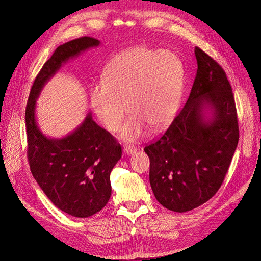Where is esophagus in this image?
<instances>
[{
	"mask_svg": "<svg viewBox=\"0 0 261 261\" xmlns=\"http://www.w3.org/2000/svg\"><path fill=\"white\" fill-rule=\"evenodd\" d=\"M137 152V148L134 146H125L124 147V153L127 154V155H132V154H135Z\"/></svg>",
	"mask_w": 261,
	"mask_h": 261,
	"instance_id": "obj_1",
	"label": "esophagus"
}]
</instances>
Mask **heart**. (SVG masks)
Returning <instances> with one entry per match:
<instances>
[{"label": "heart", "mask_w": 261, "mask_h": 261, "mask_svg": "<svg viewBox=\"0 0 261 261\" xmlns=\"http://www.w3.org/2000/svg\"><path fill=\"white\" fill-rule=\"evenodd\" d=\"M183 81L182 60L175 53L134 47L115 56L106 69L105 81L91 86V105L112 132L120 130L130 108L132 115L122 138L132 143L144 137L147 126L160 131L174 120Z\"/></svg>", "instance_id": "obj_1"}]
</instances>
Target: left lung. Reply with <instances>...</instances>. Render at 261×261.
I'll return each mask as SVG.
<instances>
[{
	"label": "left lung",
	"mask_w": 261,
	"mask_h": 261,
	"mask_svg": "<svg viewBox=\"0 0 261 261\" xmlns=\"http://www.w3.org/2000/svg\"><path fill=\"white\" fill-rule=\"evenodd\" d=\"M194 54L198 69L187 103L166 134L144 148L154 196L178 213L205 204L218 192L240 138L226 72L200 48Z\"/></svg>",
	"instance_id": "8db88e82"
}]
</instances>
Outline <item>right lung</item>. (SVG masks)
Segmentation results:
<instances>
[{
    "label": "right lung",
    "mask_w": 261,
    "mask_h": 261,
    "mask_svg": "<svg viewBox=\"0 0 261 261\" xmlns=\"http://www.w3.org/2000/svg\"><path fill=\"white\" fill-rule=\"evenodd\" d=\"M99 45L96 39L83 37L57 47L35 77L25 112L31 173L57 208L76 218H88L107 205L110 171L122 156V147L96 124L91 112L69 135L47 137L37 123L35 107L43 86L62 65Z\"/></svg>",
    "instance_id": "right-lung-1"
}]
</instances>
